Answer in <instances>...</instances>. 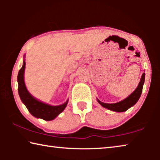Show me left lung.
<instances>
[{"mask_svg": "<svg viewBox=\"0 0 160 160\" xmlns=\"http://www.w3.org/2000/svg\"><path fill=\"white\" fill-rule=\"evenodd\" d=\"M145 72L142 73L141 79H140V82L138 84V86L137 87V88L135 89V91L132 94L126 98L125 99L122 100V101L114 103V104H107V103L102 102L101 101L97 99V102H98L100 104L102 105L103 107L106 108L109 110H112L113 112H123L125 111L128 110L129 108L133 106L136 102L138 101L140 99V95H141L142 91V87L143 84L145 82Z\"/></svg>", "mask_w": 160, "mask_h": 160, "instance_id": "left-lung-1", "label": "left lung"}]
</instances>
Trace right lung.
I'll return each mask as SVG.
<instances>
[{
	"label": "right lung",
	"mask_w": 160,
	"mask_h": 160,
	"mask_svg": "<svg viewBox=\"0 0 160 160\" xmlns=\"http://www.w3.org/2000/svg\"><path fill=\"white\" fill-rule=\"evenodd\" d=\"M25 68V61L24 60L22 67L19 70L18 75V93L22 103L25 104L29 113L36 118H40L45 121L53 120L58 116L66 107L68 99L61 105L51 106L35 99L27 90L25 81H24V72Z\"/></svg>",
	"instance_id": "1"
}]
</instances>
